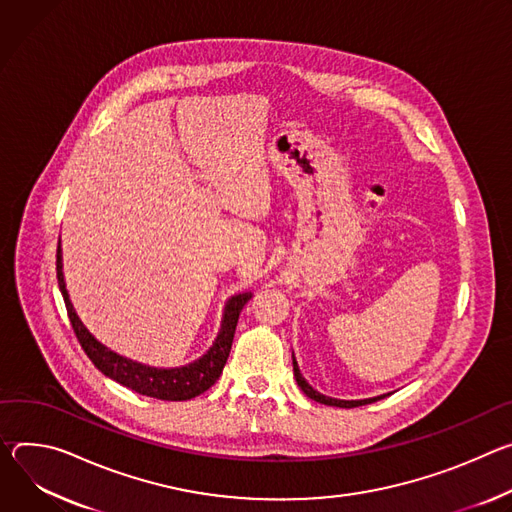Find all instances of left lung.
Returning <instances> with one entry per match:
<instances>
[{
    "label": "left lung",
    "mask_w": 512,
    "mask_h": 512,
    "mask_svg": "<svg viewBox=\"0 0 512 512\" xmlns=\"http://www.w3.org/2000/svg\"><path fill=\"white\" fill-rule=\"evenodd\" d=\"M293 370H295V378H297V384L301 386V390L309 396V399H313V401H317V403H321V405H331V407H342V409H354V407H362V405H370V403H374V401H380L382 396H374V399H364V401H337V399H329V396H323V394H319L317 390H313L311 386H309V382L303 378V374H301V370H299V366H297V360L293 358ZM386 396V394H384Z\"/></svg>",
    "instance_id": "left-lung-1"
}]
</instances>
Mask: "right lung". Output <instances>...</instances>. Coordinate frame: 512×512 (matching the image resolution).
<instances>
[{
  "label": "right lung",
  "instance_id": "add662e5",
  "mask_svg": "<svg viewBox=\"0 0 512 512\" xmlns=\"http://www.w3.org/2000/svg\"><path fill=\"white\" fill-rule=\"evenodd\" d=\"M56 278H59V289L63 293L73 331L79 339L81 348L85 350L89 360L95 364V368L99 372H103L105 376H109L111 380L120 382L122 386L130 388L138 394L152 396V399H160V401H189L217 382V378L221 376V370L227 362V356H230L232 344H234V333H236L240 311L252 297L250 293H244V295H236L227 301L221 331L215 339L213 348L203 358H199L197 362L183 366V368L158 370V368H150V366L132 362L128 358L118 356L116 352L107 350L85 329V325L77 317V313L69 301V293L65 289L61 246H59V250H56Z\"/></svg>",
  "mask_w": 512,
  "mask_h": 512
}]
</instances>
